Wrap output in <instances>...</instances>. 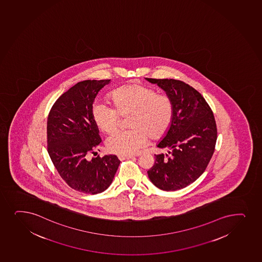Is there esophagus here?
<instances>
[{"label": "esophagus", "mask_w": 262, "mask_h": 262, "mask_svg": "<svg viewBox=\"0 0 262 262\" xmlns=\"http://www.w3.org/2000/svg\"><path fill=\"white\" fill-rule=\"evenodd\" d=\"M133 158H134L133 156H121V155L118 156V159H120V160H124V159H133Z\"/></svg>", "instance_id": "esophagus-1"}]
</instances>
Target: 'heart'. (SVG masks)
Instances as JSON below:
<instances>
[{
  "label": "heart",
  "instance_id": "heart-1",
  "mask_svg": "<svg viewBox=\"0 0 262 262\" xmlns=\"http://www.w3.org/2000/svg\"><path fill=\"white\" fill-rule=\"evenodd\" d=\"M114 109L101 102L92 106L91 116L97 128L113 132L120 117L129 115L128 125L132 129L117 130L107 138L106 149L121 156H130L144 147L148 136L153 139L167 133L173 120L174 107L167 95L159 94L153 89L142 84H129L117 89L111 94Z\"/></svg>",
  "mask_w": 262,
  "mask_h": 262
}]
</instances>
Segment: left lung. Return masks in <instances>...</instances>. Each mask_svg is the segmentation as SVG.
Wrapping results in <instances>:
<instances>
[{
  "instance_id": "left-lung-1",
  "label": "left lung",
  "mask_w": 262,
  "mask_h": 262,
  "mask_svg": "<svg viewBox=\"0 0 262 262\" xmlns=\"http://www.w3.org/2000/svg\"><path fill=\"white\" fill-rule=\"evenodd\" d=\"M145 79L163 89L174 107L172 124L157 145L170 149L169 155H155L148 177L164 191L185 188L203 173L214 152V116L202 95L187 83L175 79Z\"/></svg>"
}]
</instances>
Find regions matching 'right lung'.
Returning <instances> with one entry per match:
<instances>
[{"instance_id": "obj_1", "label": "right lung", "mask_w": 262, "mask_h": 262, "mask_svg": "<svg viewBox=\"0 0 262 262\" xmlns=\"http://www.w3.org/2000/svg\"><path fill=\"white\" fill-rule=\"evenodd\" d=\"M110 82L109 79L77 82L55 102L48 117L50 159L69 186L83 193L105 191L120 164L115 155L88 159L102 141L91 110L97 93Z\"/></svg>"}]
</instances>
